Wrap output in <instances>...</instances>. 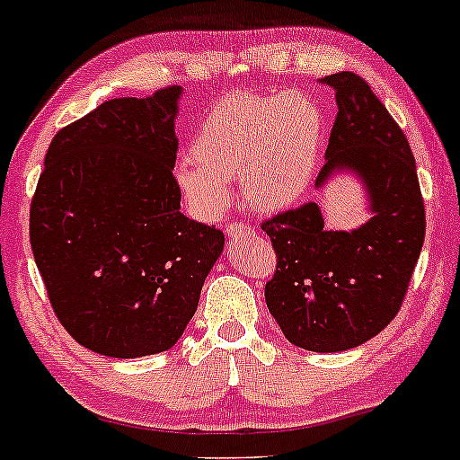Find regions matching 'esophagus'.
Masks as SVG:
<instances>
[{
    "label": "esophagus",
    "mask_w": 460,
    "mask_h": 460,
    "mask_svg": "<svg viewBox=\"0 0 460 460\" xmlns=\"http://www.w3.org/2000/svg\"><path fill=\"white\" fill-rule=\"evenodd\" d=\"M226 234H229V237H242V235H248L251 234V226L242 225V223H234L226 226Z\"/></svg>",
    "instance_id": "obj_1"
}]
</instances>
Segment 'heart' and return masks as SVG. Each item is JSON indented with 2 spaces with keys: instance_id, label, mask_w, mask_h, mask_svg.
Instances as JSON below:
<instances>
[{
  "instance_id": "heart-1",
  "label": "heart",
  "mask_w": 460,
  "mask_h": 460,
  "mask_svg": "<svg viewBox=\"0 0 460 460\" xmlns=\"http://www.w3.org/2000/svg\"><path fill=\"white\" fill-rule=\"evenodd\" d=\"M324 112L309 94L237 93L209 110L179 162L175 183L203 218L229 208V181L240 179L246 203L260 212L292 208L318 172Z\"/></svg>"
}]
</instances>
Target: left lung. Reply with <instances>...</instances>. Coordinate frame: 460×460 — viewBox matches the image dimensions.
I'll use <instances>...</instances> for the list:
<instances>
[{
	"label": "left lung",
	"mask_w": 460,
	"mask_h": 460,
	"mask_svg": "<svg viewBox=\"0 0 460 460\" xmlns=\"http://www.w3.org/2000/svg\"><path fill=\"white\" fill-rule=\"evenodd\" d=\"M322 84L335 91L337 116L315 188L355 172L372 218L329 231L318 203H305L261 223L277 252L266 305L294 346L341 352L395 318L424 244L426 214L409 140L366 79L341 71Z\"/></svg>",
	"instance_id": "1"
}]
</instances>
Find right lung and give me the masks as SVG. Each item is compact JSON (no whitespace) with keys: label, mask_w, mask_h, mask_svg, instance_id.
<instances>
[{"label":"right lung","mask_w":460,"mask_h":460,"mask_svg":"<svg viewBox=\"0 0 460 460\" xmlns=\"http://www.w3.org/2000/svg\"><path fill=\"white\" fill-rule=\"evenodd\" d=\"M181 88L110 99L51 140L30 242L68 335L114 358L175 346L225 246L183 216L175 175Z\"/></svg>","instance_id":"1"}]
</instances>
